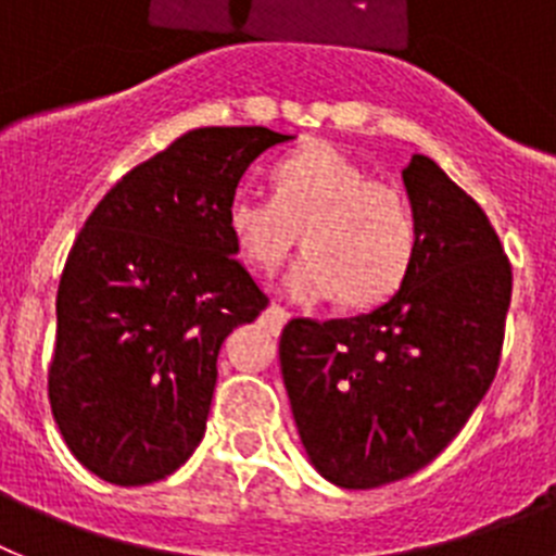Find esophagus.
I'll list each match as a JSON object with an SVG mask.
<instances>
[{"instance_id": "esophagus-1", "label": "esophagus", "mask_w": 556, "mask_h": 556, "mask_svg": "<svg viewBox=\"0 0 556 556\" xmlns=\"http://www.w3.org/2000/svg\"><path fill=\"white\" fill-rule=\"evenodd\" d=\"M262 317H264V323L273 328V331H281V328L287 326V320H289V312H287V308H281V306H275V303H273V306L264 308Z\"/></svg>"}]
</instances>
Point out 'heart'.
<instances>
[{
    "instance_id": "obj_1",
    "label": "heart",
    "mask_w": 556,
    "mask_h": 556,
    "mask_svg": "<svg viewBox=\"0 0 556 556\" xmlns=\"http://www.w3.org/2000/svg\"><path fill=\"white\" fill-rule=\"evenodd\" d=\"M273 198L236 189L225 225L253 267L273 273L303 233L301 264L283 281L301 303L342 298L367 308L387 301L409 275L417 219L404 191L372 180L370 172L331 144H308L275 161Z\"/></svg>"
}]
</instances>
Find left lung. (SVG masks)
Wrapping results in <instances>:
<instances>
[{"mask_svg": "<svg viewBox=\"0 0 556 556\" xmlns=\"http://www.w3.org/2000/svg\"><path fill=\"white\" fill-rule=\"evenodd\" d=\"M404 186L417 219L409 275L384 306L345 320L294 317L281 372L308 459L345 490L426 468L493 384L513 267L488 214L426 155Z\"/></svg>", "mask_w": 556, "mask_h": 556, "instance_id": "1", "label": "left lung"}]
</instances>
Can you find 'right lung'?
Segmentation results:
<instances>
[{
  "label": "right lung",
  "instance_id": "right-lung-1",
  "mask_svg": "<svg viewBox=\"0 0 556 556\" xmlns=\"http://www.w3.org/2000/svg\"><path fill=\"white\" fill-rule=\"evenodd\" d=\"M269 127H198L132 166L68 250L52 415L83 468L119 488L166 479L205 434L225 337L269 298L236 262L230 194Z\"/></svg>",
  "mask_w": 556,
  "mask_h": 556
}]
</instances>
